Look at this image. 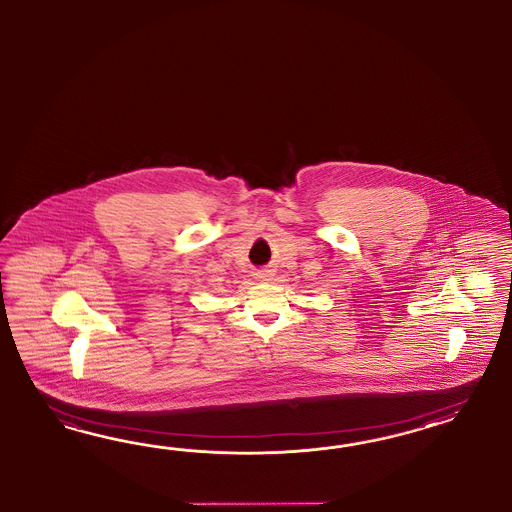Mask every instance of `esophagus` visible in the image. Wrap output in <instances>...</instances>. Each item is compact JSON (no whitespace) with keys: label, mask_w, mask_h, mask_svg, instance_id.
Instances as JSON below:
<instances>
[{"label":"esophagus","mask_w":512,"mask_h":512,"mask_svg":"<svg viewBox=\"0 0 512 512\" xmlns=\"http://www.w3.org/2000/svg\"><path fill=\"white\" fill-rule=\"evenodd\" d=\"M255 276H257L259 281H270V279L274 277V270H270V268H263V270H259Z\"/></svg>","instance_id":"34e87169"}]
</instances>
